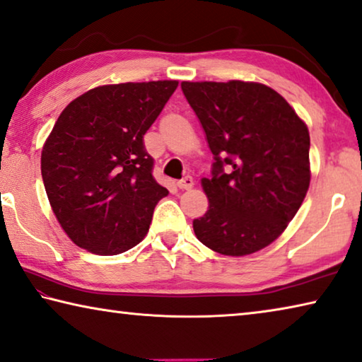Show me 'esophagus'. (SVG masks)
Segmentation results:
<instances>
[{"mask_svg": "<svg viewBox=\"0 0 362 362\" xmlns=\"http://www.w3.org/2000/svg\"><path fill=\"white\" fill-rule=\"evenodd\" d=\"M192 186H194V180L191 176H186L177 181V187L182 189V191H189V189H192Z\"/></svg>", "mask_w": 362, "mask_h": 362, "instance_id": "obj_1", "label": "esophagus"}]
</instances>
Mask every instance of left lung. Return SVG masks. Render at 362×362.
<instances>
[{
	"instance_id": "1",
	"label": "left lung",
	"mask_w": 362,
	"mask_h": 362,
	"mask_svg": "<svg viewBox=\"0 0 362 362\" xmlns=\"http://www.w3.org/2000/svg\"><path fill=\"white\" fill-rule=\"evenodd\" d=\"M181 90L215 157L195 235L229 257L262 250L286 230L310 187L308 127L262 83L182 81Z\"/></svg>"
}]
</instances>
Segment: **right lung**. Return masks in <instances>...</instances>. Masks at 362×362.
<instances>
[{
  "mask_svg": "<svg viewBox=\"0 0 362 362\" xmlns=\"http://www.w3.org/2000/svg\"><path fill=\"white\" fill-rule=\"evenodd\" d=\"M176 88V80L98 86L59 115L41 151V176L75 245L107 257L146 237L168 191L153 180L142 138Z\"/></svg>",
  "mask_w": 362,
  "mask_h": 362,
  "instance_id": "add662e5",
  "label": "right lung"
}]
</instances>
